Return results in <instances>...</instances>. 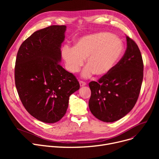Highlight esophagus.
Wrapping results in <instances>:
<instances>
[{"label": "esophagus", "mask_w": 159, "mask_h": 159, "mask_svg": "<svg viewBox=\"0 0 159 159\" xmlns=\"http://www.w3.org/2000/svg\"><path fill=\"white\" fill-rule=\"evenodd\" d=\"M79 84H80V87L84 86L86 85V83L84 82H83V81H80V82H79Z\"/></svg>", "instance_id": "esophagus-1"}]
</instances>
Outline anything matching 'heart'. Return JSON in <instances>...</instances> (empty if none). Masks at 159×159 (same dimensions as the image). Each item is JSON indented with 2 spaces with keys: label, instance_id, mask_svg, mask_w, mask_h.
<instances>
[{
  "label": "heart",
  "instance_id": "1",
  "mask_svg": "<svg viewBox=\"0 0 159 159\" xmlns=\"http://www.w3.org/2000/svg\"><path fill=\"white\" fill-rule=\"evenodd\" d=\"M124 52L122 41L113 35L100 32L80 38L74 48L64 46L62 55L67 69L78 72L86 60V66L82 76L89 77L94 73L102 77L110 73L117 64Z\"/></svg>",
  "mask_w": 159,
  "mask_h": 159
}]
</instances>
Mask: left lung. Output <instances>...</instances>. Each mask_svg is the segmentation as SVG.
Here are the masks:
<instances>
[{"mask_svg":"<svg viewBox=\"0 0 159 159\" xmlns=\"http://www.w3.org/2000/svg\"><path fill=\"white\" fill-rule=\"evenodd\" d=\"M127 48L112 70L89 84V110L98 120L113 122L126 116L134 107L143 80L144 65L137 44L126 36Z\"/></svg>","mask_w":159,"mask_h":159,"instance_id":"1","label":"left lung"}]
</instances>
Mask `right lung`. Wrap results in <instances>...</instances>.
<instances>
[{
  "label": "right lung",
  "mask_w": 159,
  "mask_h": 159,
  "mask_svg": "<svg viewBox=\"0 0 159 159\" xmlns=\"http://www.w3.org/2000/svg\"><path fill=\"white\" fill-rule=\"evenodd\" d=\"M66 26H50L25 40L16 55L15 86L28 112L46 123L60 120L70 96L79 89L74 75L59 64Z\"/></svg>",
  "instance_id": "1"
}]
</instances>
